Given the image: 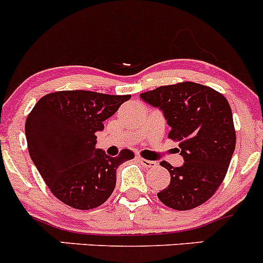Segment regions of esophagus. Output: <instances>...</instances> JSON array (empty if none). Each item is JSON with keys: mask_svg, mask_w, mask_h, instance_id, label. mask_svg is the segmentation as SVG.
Masks as SVG:
<instances>
[{"mask_svg": "<svg viewBox=\"0 0 263 263\" xmlns=\"http://www.w3.org/2000/svg\"><path fill=\"white\" fill-rule=\"evenodd\" d=\"M138 161L141 162L143 166L146 167H155L156 166V162L152 161V160H147V159H143V157H138Z\"/></svg>", "mask_w": 263, "mask_h": 263, "instance_id": "34e87169", "label": "esophagus"}]
</instances>
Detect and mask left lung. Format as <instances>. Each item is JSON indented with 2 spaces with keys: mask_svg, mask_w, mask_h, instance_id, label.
I'll use <instances>...</instances> for the list:
<instances>
[{
  "mask_svg": "<svg viewBox=\"0 0 263 263\" xmlns=\"http://www.w3.org/2000/svg\"><path fill=\"white\" fill-rule=\"evenodd\" d=\"M141 98L162 109L171 126L167 138L179 142L184 159L182 166L161 162L171 183L157 197L176 211L204 204L223 182L236 144L229 102L217 90L191 81L159 86Z\"/></svg>",
  "mask_w": 263,
  "mask_h": 263,
  "instance_id": "obj_1",
  "label": "left lung"
}]
</instances>
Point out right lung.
Here are the masks:
<instances>
[{
	"mask_svg": "<svg viewBox=\"0 0 263 263\" xmlns=\"http://www.w3.org/2000/svg\"><path fill=\"white\" fill-rule=\"evenodd\" d=\"M132 96L63 90L42 97L29 112L26 137L29 156L51 194L80 211L107 201L116 186V169L134 154L111 157L96 148L97 132Z\"/></svg>",
	"mask_w": 263,
	"mask_h": 263,
	"instance_id": "1",
	"label": "right lung"
}]
</instances>
